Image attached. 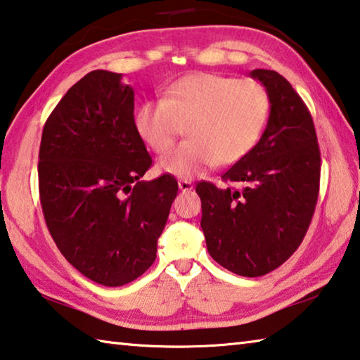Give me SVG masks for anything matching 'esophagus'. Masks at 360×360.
Listing matches in <instances>:
<instances>
[{
  "label": "esophagus",
  "mask_w": 360,
  "mask_h": 360,
  "mask_svg": "<svg viewBox=\"0 0 360 360\" xmlns=\"http://www.w3.org/2000/svg\"><path fill=\"white\" fill-rule=\"evenodd\" d=\"M178 187H179V191H182V192H191L192 188H193V184L191 181H187V179H179L178 181Z\"/></svg>",
  "instance_id": "34e87169"
}]
</instances>
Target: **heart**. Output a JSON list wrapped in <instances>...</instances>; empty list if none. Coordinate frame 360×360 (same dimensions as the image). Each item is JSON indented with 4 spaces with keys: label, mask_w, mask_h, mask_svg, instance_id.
<instances>
[{
    "label": "heart",
    "mask_w": 360,
    "mask_h": 360,
    "mask_svg": "<svg viewBox=\"0 0 360 360\" xmlns=\"http://www.w3.org/2000/svg\"><path fill=\"white\" fill-rule=\"evenodd\" d=\"M268 112L270 96L254 79L193 72L169 85L163 98L139 105L135 129L152 150L165 154L187 127V141L162 157L158 168L191 179L217 162L230 165L249 154Z\"/></svg>",
    "instance_id": "obj_1"
}]
</instances>
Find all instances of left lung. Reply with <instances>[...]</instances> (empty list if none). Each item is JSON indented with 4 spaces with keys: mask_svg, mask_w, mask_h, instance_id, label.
<instances>
[{
    "mask_svg": "<svg viewBox=\"0 0 360 360\" xmlns=\"http://www.w3.org/2000/svg\"><path fill=\"white\" fill-rule=\"evenodd\" d=\"M270 96L259 143L222 174L240 188L198 182L202 230L212 259L240 276H264L303 241L319 193L321 152L307 105L281 75L254 70Z\"/></svg>",
    "mask_w": 360,
    "mask_h": 360,
    "instance_id": "obj_1",
    "label": "left lung"
}]
</instances>
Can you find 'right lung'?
<instances>
[{
    "instance_id": "1",
    "label": "right lung",
    "mask_w": 360,
    "mask_h": 360,
    "mask_svg": "<svg viewBox=\"0 0 360 360\" xmlns=\"http://www.w3.org/2000/svg\"><path fill=\"white\" fill-rule=\"evenodd\" d=\"M95 70L46 120L39 148L42 212L60 252L92 281L117 288L154 264L178 182L139 181L152 165L135 129V92Z\"/></svg>"
}]
</instances>
